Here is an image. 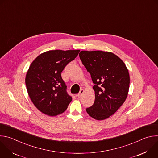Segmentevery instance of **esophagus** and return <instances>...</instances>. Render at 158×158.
<instances>
[{"instance_id":"1","label":"esophagus","mask_w":158,"mask_h":158,"mask_svg":"<svg viewBox=\"0 0 158 158\" xmlns=\"http://www.w3.org/2000/svg\"><path fill=\"white\" fill-rule=\"evenodd\" d=\"M84 89L80 90V92H79V94H77V97H78V98H81V97L82 96V94H84Z\"/></svg>"}]
</instances>
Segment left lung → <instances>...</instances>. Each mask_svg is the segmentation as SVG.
<instances>
[{"label": "left lung", "instance_id": "1", "mask_svg": "<svg viewBox=\"0 0 158 158\" xmlns=\"http://www.w3.org/2000/svg\"><path fill=\"white\" fill-rule=\"evenodd\" d=\"M79 57L94 84L95 101L86 109L96 120L107 119L123 105L128 94L130 78L124 62L110 52L82 51Z\"/></svg>", "mask_w": 158, "mask_h": 158}]
</instances>
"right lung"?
<instances>
[{
    "label": "right lung",
    "mask_w": 158,
    "mask_h": 158,
    "mask_svg": "<svg viewBox=\"0 0 158 158\" xmlns=\"http://www.w3.org/2000/svg\"><path fill=\"white\" fill-rule=\"evenodd\" d=\"M79 50H54L38 56L31 63L26 76L28 94L38 110L55 116L64 112L72 101L61 73L73 60Z\"/></svg>",
    "instance_id": "1"
}]
</instances>
